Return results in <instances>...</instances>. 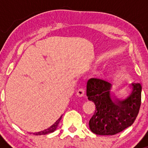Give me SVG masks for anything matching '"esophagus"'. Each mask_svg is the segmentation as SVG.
I'll return each instance as SVG.
<instances>
[{"label":"esophagus","mask_w":148,"mask_h":148,"mask_svg":"<svg viewBox=\"0 0 148 148\" xmlns=\"http://www.w3.org/2000/svg\"><path fill=\"white\" fill-rule=\"evenodd\" d=\"M76 95L79 97H83L85 95V90L84 88H79L76 92Z\"/></svg>","instance_id":"1"}]
</instances>
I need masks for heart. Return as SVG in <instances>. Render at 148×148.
Masks as SVG:
<instances>
[{
	"mask_svg": "<svg viewBox=\"0 0 148 148\" xmlns=\"http://www.w3.org/2000/svg\"><path fill=\"white\" fill-rule=\"evenodd\" d=\"M113 70H114V69H113V67H110V68L108 69V73H109V74H111V73H113Z\"/></svg>",
	"mask_w": 148,
	"mask_h": 148,
	"instance_id": "heart-1",
	"label": "heart"
}]
</instances>
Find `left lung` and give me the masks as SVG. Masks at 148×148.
Here are the masks:
<instances>
[{
	"label": "left lung",
	"mask_w": 148,
	"mask_h": 148,
	"mask_svg": "<svg viewBox=\"0 0 148 148\" xmlns=\"http://www.w3.org/2000/svg\"><path fill=\"white\" fill-rule=\"evenodd\" d=\"M131 86L132 92L128 97L113 99L110 83L95 78L88 80V99L96 106L89 121L91 132L97 135H115L134 123L141 103L142 87L140 84H132Z\"/></svg>",
	"instance_id": "left-lung-1"
}]
</instances>
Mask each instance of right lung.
I'll use <instances>...</instances> for the list:
<instances>
[{
	"instance_id": "right-lung-1",
	"label": "right lung",
	"mask_w": 148,
	"mask_h": 148,
	"mask_svg": "<svg viewBox=\"0 0 148 148\" xmlns=\"http://www.w3.org/2000/svg\"><path fill=\"white\" fill-rule=\"evenodd\" d=\"M60 119H61V117L58 119V120H57L56 122L55 123L53 124V125H51V126L49 127V128L47 129V130H45L44 131H42V132H37V133H33V134H34V135L40 136V135H45V134H48L52 133V132H53L54 131H55L57 129L58 125L59 122H60Z\"/></svg>"
}]
</instances>
